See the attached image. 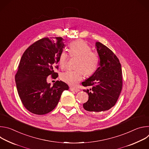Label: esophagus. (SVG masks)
Instances as JSON below:
<instances>
[{"label":"esophagus","instance_id":"obj_1","mask_svg":"<svg viewBox=\"0 0 149 149\" xmlns=\"http://www.w3.org/2000/svg\"><path fill=\"white\" fill-rule=\"evenodd\" d=\"M70 90L71 91H74V92H78L79 91V90L78 88H70Z\"/></svg>","mask_w":149,"mask_h":149}]
</instances>
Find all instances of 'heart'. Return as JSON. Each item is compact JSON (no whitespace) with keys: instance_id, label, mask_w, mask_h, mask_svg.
Here are the masks:
<instances>
[{"instance_id":"obj_1","label":"heart","mask_w":149,"mask_h":149,"mask_svg":"<svg viewBox=\"0 0 149 149\" xmlns=\"http://www.w3.org/2000/svg\"><path fill=\"white\" fill-rule=\"evenodd\" d=\"M71 56L78 57L75 67L77 69L68 70L62 74L61 78L63 81L71 86L75 87L82 80L84 74L87 75L93 74L97 70L99 59L96 52L91 51L90 46L83 40H76L69 45ZM68 55L65 51H62L58 58V63L61 68L66 66Z\"/></svg>"}]
</instances>
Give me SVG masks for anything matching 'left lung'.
<instances>
[{
    "label": "left lung",
    "mask_w": 149,
    "mask_h": 149,
    "mask_svg": "<svg viewBox=\"0 0 149 149\" xmlns=\"http://www.w3.org/2000/svg\"><path fill=\"white\" fill-rule=\"evenodd\" d=\"M99 56L98 68L94 73L82 82L88 100L83 104L84 109L91 113H102L116 104L122 89V70L119 59L109 48L99 42H95Z\"/></svg>",
    "instance_id": "obj_1"
}]
</instances>
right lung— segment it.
I'll use <instances>...</instances> for the list:
<instances>
[{
    "label": "right lung",
    "mask_w": 149,
    "mask_h": 149,
    "mask_svg": "<svg viewBox=\"0 0 149 149\" xmlns=\"http://www.w3.org/2000/svg\"><path fill=\"white\" fill-rule=\"evenodd\" d=\"M61 37L40 39L31 45L20 61L15 82L19 96L24 107L30 112L43 115L57 105L62 92L68 90V85L56 81L51 87L47 78L58 74V58L65 45Z\"/></svg>",
    "instance_id": "1"
}]
</instances>
